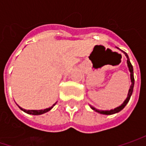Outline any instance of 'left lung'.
<instances>
[{"label":"left lung","mask_w":146,"mask_h":146,"mask_svg":"<svg viewBox=\"0 0 146 146\" xmlns=\"http://www.w3.org/2000/svg\"><path fill=\"white\" fill-rule=\"evenodd\" d=\"M123 53H124V55L126 56L127 58V67H128V70L130 71V79H131V86H130V88H129V90H128V93H127V97L125 99V101L123 102V103L121 104L119 106H118V107H116L115 109H111L110 110H98L96 109L95 107H93L91 105H89L90 106V107H91V109L93 110H95L96 112H98L99 114H102V115H114V114H116V113H118V112H119L121 111L123 109L125 106H126V105L127 104V102H129V100H130V98H131V96H132V91H133V87H134V76H133V67H132V64H131V62H130V60H129V58H128V55L127 54V53L125 52H123V51H122Z\"/></svg>","instance_id":"obj_1"}]
</instances>
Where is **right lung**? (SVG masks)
<instances>
[{"mask_svg":"<svg viewBox=\"0 0 146 146\" xmlns=\"http://www.w3.org/2000/svg\"><path fill=\"white\" fill-rule=\"evenodd\" d=\"M56 103H57V102H55V103L53 104L51 107H48V108H46V109H44V110H25V109H23L22 107H20L19 106H19V107L20 109L22 110L23 111H24L25 113L28 114V115H42V114H44V113H46V112H48V111H49V110L52 109L53 106L56 105Z\"/></svg>","mask_w":146,"mask_h":146,"instance_id":"obj_1","label":"right lung"}]
</instances>
